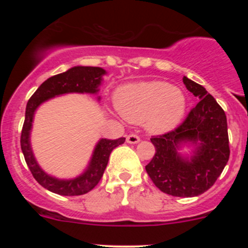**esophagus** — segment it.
Segmentation results:
<instances>
[{"mask_svg": "<svg viewBox=\"0 0 248 248\" xmlns=\"http://www.w3.org/2000/svg\"><path fill=\"white\" fill-rule=\"evenodd\" d=\"M127 142L128 143H132V144L139 143V142H140V138H139L136 134H130V135L127 136Z\"/></svg>", "mask_w": 248, "mask_h": 248, "instance_id": "obj_1", "label": "esophagus"}]
</instances>
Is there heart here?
<instances>
[{"instance_id":"heart-1","label":"heart","mask_w":248,"mask_h":248,"mask_svg":"<svg viewBox=\"0 0 248 248\" xmlns=\"http://www.w3.org/2000/svg\"><path fill=\"white\" fill-rule=\"evenodd\" d=\"M115 106L126 120L144 122L153 133H166L177 127L186 115V98L181 88L166 81H141L121 87Z\"/></svg>"}]
</instances>
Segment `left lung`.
Returning a JSON list of instances; mask_svg holds the SVG:
<instances>
[{
    "label": "left lung",
    "mask_w": 248,
    "mask_h": 248,
    "mask_svg": "<svg viewBox=\"0 0 248 248\" xmlns=\"http://www.w3.org/2000/svg\"><path fill=\"white\" fill-rule=\"evenodd\" d=\"M186 90L199 98L181 126L150 139L155 155L146 170L156 186L175 197H196L209 190L230 157L226 115L202 85L183 77ZM193 147L189 156L179 153Z\"/></svg>",
    "instance_id": "1"
}]
</instances>
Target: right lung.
<instances>
[{"label":"right lung","instance_id":"obj_1","mask_svg":"<svg viewBox=\"0 0 248 248\" xmlns=\"http://www.w3.org/2000/svg\"><path fill=\"white\" fill-rule=\"evenodd\" d=\"M106 70L94 66H75L66 72L59 73L46 79L37 88L32 96L29 99L25 108V120L22 128L21 148L23 152L25 162L29 167L31 173L43 187L62 196H79L87 193L99 183L112 150L120 146L126 139L120 138L118 140L100 139L95 144L88 166L84 172L71 179H61L49 175L37 163L32 148H31L30 134L32 128L33 116L43 102L50 99L67 93H90L98 94L99 86L102 82V77L106 75ZM100 100V95H98Z\"/></svg>","mask_w":248,"mask_h":248}]
</instances>
